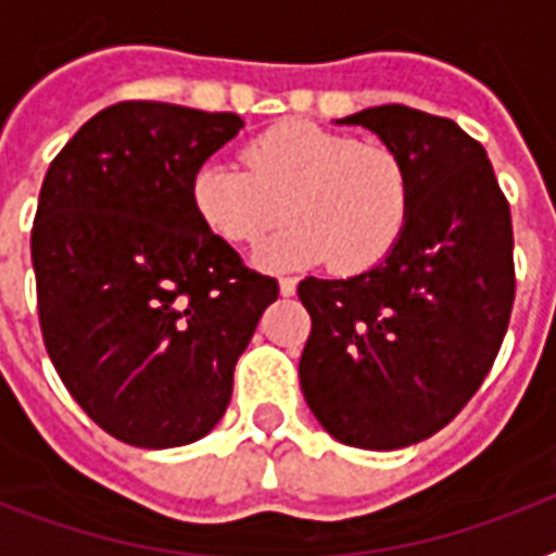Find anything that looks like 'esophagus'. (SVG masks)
Wrapping results in <instances>:
<instances>
[{"instance_id":"obj_1","label":"esophagus","mask_w":556,"mask_h":556,"mask_svg":"<svg viewBox=\"0 0 556 556\" xmlns=\"http://www.w3.org/2000/svg\"><path fill=\"white\" fill-rule=\"evenodd\" d=\"M296 291V277H282L279 279V294L291 296Z\"/></svg>"}]
</instances>
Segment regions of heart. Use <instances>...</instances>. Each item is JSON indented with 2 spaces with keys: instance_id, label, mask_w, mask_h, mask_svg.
Segmentation results:
<instances>
[{
  "instance_id": "1",
  "label": "heart",
  "mask_w": 556,
  "mask_h": 556,
  "mask_svg": "<svg viewBox=\"0 0 556 556\" xmlns=\"http://www.w3.org/2000/svg\"><path fill=\"white\" fill-rule=\"evenodd\" d=\"M192 207L207 230L233 244H260L256 262L296 268L331 256L340 274L378 265L404 233L413 173L389 143L357 141L312 121H282L244 147V164L213 159L192 176Z\"/></svg>"
}]
</instances>
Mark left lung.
<instances>
[{"mask_svg":"<svg viewBox=\"0 0 556 556\" xmlns=\"http://www.w3.org/2000/svg\"><path fill=\"white\" fill-rule=\"evenodd\" d=\"M343 124L404 155L413 210L380 265L300 282L312 317L300 387L349 447H409L465 409L500 355L517 294L510 204L482 143L450 117L389 103Z\"/></svg>","mask_w":556,"mask_h":556,"instance_id":"8db88e82","label":"left lung"}]
</instances>
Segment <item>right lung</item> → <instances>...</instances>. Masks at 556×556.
I'll return each mask as SVG.
<instances>
[{
    "mask_svg": "<svg viewBox=\"0 0 556 556\" xmlns=\"http://www.w3.org/2000/svg\"><path fill=\"white\" fill-rule=\"evenodd\" d=\"M233 112L124 100L56 152L30 230L39 329L56 375L109 435L181 447L225 415L233 369L279 294L192 207Z\"/></svg>",
    "mask_w": 556,
    "mask_h": 556,
    "instance_id": "right-lung-1",
    "label": "right lung"
}]
</instances>
